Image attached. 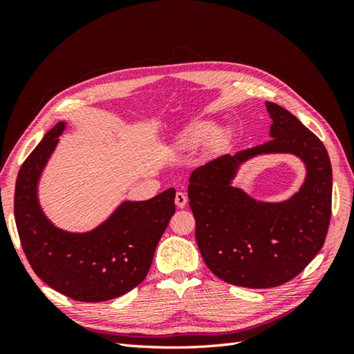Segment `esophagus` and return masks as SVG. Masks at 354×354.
<instances>
[{
    "label": "esophagus",
    "mask_w": 354,
    "mask_h": 354,
    "mask_svg": "<svg viewBox=\"0 0 354 354\" xmlns=\"http://www.w3.org/2000/svg\"><path fill=\"white\" fill-rule=\"evenodd\" d=\"M176 205L178 208H185L187 205V196L183 192H177L176 194Z\"/></svg>",
    "instance_id": "34e87169"
}]
</instances>
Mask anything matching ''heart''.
I'll list each match as a JSON object with an SVG mask.
<instances>
[{"instance_id": "obj_1", "label": "heart", "mask_w": 354, "mask_h": 354, "mask_svg": "<svg viewBox=\"0 0 354 354\" xmlns=\"http://www.w3.org/2000/svg\"><path fill=\"white\" fill-rule=\"evenodd\" d=\"M214 131V125L211 122H195L192 124L187 130L181 134L180 137V146L183 149H192L201 145L202 142H205L207 138ZM224 138V131L217 130L212 135V142L214 143H221Z\"/></svg>"}]
</instances>
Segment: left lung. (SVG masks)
<instances>
[{
    "mask_svg": "<svg viewBox=\"0 0 354 354\" xmlns=\"http://www.w3.org/2000/svg\"><path fill=\"white\" fill-rule=\"evenodd\" d=\"M272 140L223 155L189 178L195 236L208 269L230 285L273 288L294 279L322 250L330 221L332 168L324 143L282 106L266 102ZM263 153H292L308 168L285 203H259L231 186L237 167Z\"/></svg>",
    "mask_w": 354,
    "mask_h": 354,
    "instance_id": "obj_1",
    "label": "left lung"
}]
</instances>
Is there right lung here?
Segmentation results:
<instances>
[{
    "instance_id": "right-lung-1",
    "label": "right lung",
    "mask_w": 354,
    "mask_h": 354,
    "mask_svg": "<svg viewBox=\"0 0 354 354\" xmlns=\"http://www.w3.org/2000/svg\"><path fill=\"white\" fill-rule=\"evenodd\" d=\"M63 130L65 122L51 128L19 169L15 218L20 243L32 270L57 292L77 301H108L143 282L176 212V190L167 189L149 201H127L87 233L55 227L39 208L37 185Z\"/></svg>"
}]
</instances>
